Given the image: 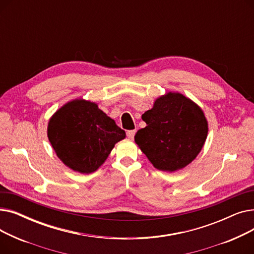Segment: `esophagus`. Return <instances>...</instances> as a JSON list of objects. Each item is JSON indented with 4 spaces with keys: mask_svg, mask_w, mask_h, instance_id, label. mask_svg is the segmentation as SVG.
Segmentation results:
<instances>
[{
    "mask_svg": "<svg viewBox=\"0 0 254 254\" xmlns=\"http://www.w3.org/2000/svg\"><path fill=\"white\" fill-rule=\"evenodd\" d=\"M135 134H136V130H135V129H132V130H127V138H128V139H130V140L134 139Z\"/></svg>",
    "mask_w": 254,
    "mask_h": 254,
    "instance_id": "esophagus-1",
    "label": "esophagus"
}]
</instances>
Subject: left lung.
I'll return each instance as SVG.
<instances>
[{"label":"left lung","instance_id":"1","mask_svg":"<svg viewBox=\"0 0 254 254\" xmlns=\"http://www.w3.org/2000/svg\"><path fill=\"white\" fill-rule=\"evenodd\" d=\"M146 127L135 142L157 170L175 172L190 164L202 150L208 134L204 112L178 92L158 98L142 115Z\"/></svg>","mask_w":254,"mask_h":254}]
</instances>
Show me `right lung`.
<instances>
[{"label": "right lung", "instance_id": "add662e5", "mask_svg": "<svg viewBox=\"0 0 254 254\" xmlns=\"http://www.w3.org/2000/svg\"><path fill=\"white\" fill-rule=\"evenodd\" d=\"M48 139L61 161L70 169L89 174L106 161L126 131L98 108L84 100L64 105L48 124Z\"/></svg>", "mask_w": 254, "mask_h": 254}]
</instances>
